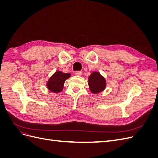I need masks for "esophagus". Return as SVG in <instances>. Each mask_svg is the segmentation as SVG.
Listing matches in <instances>:
<instances>
[{"instance_id": "obj_1", "label": "esophagus", "mask_w": 158, "mask_h": 158, "mask_svg": "<svg viewBox=\"0 0 158 158\" xmlns=\"http://www.w3.org/2000/svg\"><path fill=\"white\" fill-rule=\"evenodd\" d=\"M75 74L77 76H81L82 74V73L81 71H76L75 72Z\"/></svg>"}]
</instances>
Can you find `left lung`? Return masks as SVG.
Segmentation results:
<instances>
[{"label":"left lung","mask_w":158,"mask_h":158,"mask_svg":"<svg viewBox=\"0 0 158 158\" xmlns=\"http://www.w3.org/2000/svg\"><path fill=\"white\" fill-rule=\"evenodd\" d=\"M89 89L94 94H98L106 88V81L98 72H94L88 78Z\"/></svg>","instance_id":"left-lung-1"}]
</instances>
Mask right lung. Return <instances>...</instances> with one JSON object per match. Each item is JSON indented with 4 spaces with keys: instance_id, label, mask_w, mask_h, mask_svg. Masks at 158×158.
I'll use <instances>...</instances> for the list:
<instances>
[{
    "instance_id": "add662e5",
    "label": "right lung",
    "mask_w": 158,
    "mask_h": 158,
    "mask_svg": "<svg viewBox=\"0 0 158 158\" xmlns=\"http://www.w3.org/2000/svg\"><path fill=\"white\" fill-rule=\"evenodd\" d=\"M70 76L69 73H64L61 71H57L49 78L47 84V88L54 93L60 92L63 89L65 80Z\"/></svg>"
}]
</instances>
